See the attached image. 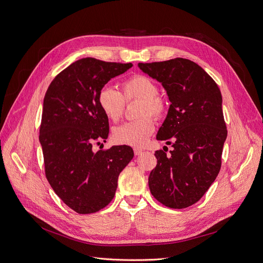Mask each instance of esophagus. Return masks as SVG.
<instances>
[{
	"label": "esophagus",
	"mask_w": 263,
	"mask_h": 263,
	"mask_svg": "<svg viewBox=\"0 0 263 263\" xmlns=\"http://www.w3.org/2000/svg\"><path fill=\"white\" fill-rule=\"evenodd\" d=\"M134 153H135V155H140L142 153V148L134 147Z\"/></svg>",
	"instance_id": "1"
}]
</instances>
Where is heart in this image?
<instances>
[{"instance_id": "1", "label": "heart", "mask_w": 263, "mask_h": 263, "mask_svg": "<svg viewBox=\"0 0 263 263\" xmlns=\"http://www.w3.org/2000/svg\"><path fill=\"white\" fill-rule=\"evenodd\" d=\"M157 84L146 76H134L122 83V94L110 84L104 85L98 93V106L105 117L111 122H118L125 108L126 101H141L139 117L142 119L127 122L116 127L112 133L114 140L120 144L133 146L143 145L155 130L154 120L146 116L161 118L166 112V103L158 96ZM145 118H143V117Z\"/></svg>"}]
</instances>
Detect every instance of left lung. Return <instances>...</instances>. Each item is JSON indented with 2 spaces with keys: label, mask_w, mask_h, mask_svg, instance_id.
<instances>
[{
  "label": "left lung",
  "mask_w": 263,
  "mask_h": 263,
  "mask_svg": "<svg viewBox=\"0 0 263 263\" xmlns=\"http://www.w3.org/2000/svg\"><path fill=\"white\" fill-rule=\"evenodd\" d=\"M138 67L161 83L171 103L156 139L173 149L168 156L162 149L155 152L157 165L149 173V191L168 208H187L199 201L220 170L227 138L221 93L191 60L177 58Z\"/></svg>",
  "instance_id": "obj_1"
}]
</instances>
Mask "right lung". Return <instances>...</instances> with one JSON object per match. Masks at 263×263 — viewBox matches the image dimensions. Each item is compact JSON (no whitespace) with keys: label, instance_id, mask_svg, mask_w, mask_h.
I'll list each match as a JSON object with an SVG mask.
<instances>
[{"label":"right lung","instance_id":"right-lung-1","mask_svg":"<svg viewBox=\"0 0 263 263\" xmlns=\"http://www.w3.org/2000/svg\"><path fill=\"white\" fill-rule=\"evenodd\" d=\"M132 66L84 58L61 71L46 92L40 129L46 177L62 201L79 214L95 213L110 203L121 171L134 157L127 145L92 149L109 135L98 93Z\"/></svg>","mask_w":263,"mask_h":263}]
</instances>
